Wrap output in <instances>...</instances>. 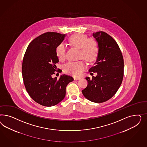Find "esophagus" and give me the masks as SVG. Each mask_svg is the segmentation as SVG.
I'll return each mask as SVG.
<instances>
[{
	"instance_id": "obj_1",
	"label": "esophagus",
	"mask_w": 147,
	"mask_h": 147,
	"mask_svg": "<svg viewBox=\"0 0 147 147\" xmlns=\"http://www.w3.org/2000/svg\"><path fill=\"white\" fill-rule=\"evenodd\" d=\"M80 79H81V78L80 77H74V80H80Z\"/></svg>"
}]
</instances>
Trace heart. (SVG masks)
<instances>
[{
  "mask_svg": "<svg viewBox=\"0 0 147 147\" xmlns=\"http://www.w3.org/2000/svg\"><path fill=\"white\" fill-rule=\"evenodd\" d=\"M68 41L71 46L79 49V58L84 59L88 62L94 61L98 57V45L96 40L88 39L85 34L76 33L69 38ZM66 49L65 45H59L56 49V54L58 59L63 61L66 58ZM86 64L83 60L69 61L63 66V70L68 74L73 76H80L86 68Z\"/></svg>",
  "mask_w": 147,
  "mask_h": 147,
  "instance_id": "b5f03b06",
  "label": "heart"
}]
</instances>
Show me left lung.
<instances>
[{"instance_id":"left-lung-1","label":"left lung","mask_w":147,"mask_h":147,"mask_svg":"<svg viewBox=\"0 0 147 147\" xmlns=\"http://www.w3.org/2000/svg\"><path fill=\"white\" fill-rule=\"evenodd\" d=\"M93 36L98 42V53L89 71L96 72L97 76L92 79L85 78L88 85L82 93L89 101L102 103L112 98L121 85L124 61L118 45L111 36L100 31L93 33Z\"/></svg>"}]
</instances>
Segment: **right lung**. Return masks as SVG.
<instances>
[{
    "label": "right lung",
    "instance_id": "obj_1",
    "mask_svg": "<svg viewBox=\"0 0 147 147\" xmlns=\"http://www.w3.org/2000/svg\"><path fill=\"white\" fill-rule=\"evenodd\" d=\"M66 34L46 32L32 40L27 48L22 65V78L31 98L42 106L51 107L60 102L67 85L74 79L62 74L57 79L52 76L59 62L56 49Z\"/></svg>",
    "mask_w": 147,
    "mask_h": 147
}]
</instances>
